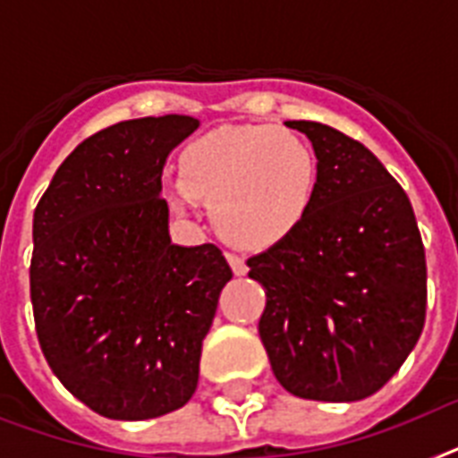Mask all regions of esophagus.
I'll list each match as a JSON object with an SVG mask.
<instances>
[{
    "mask_svg": "<svg viewBox=\"0 0 458 458\" xmlns=\"http://www.w3.org/2000/svg\"><path fill=\"white\" fill-rule=\"evenodd\" d=\"M226 259H229V264H232L233 274H236V276H245L248 267H245L243 257L236 255V252H226Z\"/></svg>",
    "mask_w": 458,
    "mask_h": 458,
    "instance_id": "esophagus-1",
    "label": "esophagus"
}]
</instances>
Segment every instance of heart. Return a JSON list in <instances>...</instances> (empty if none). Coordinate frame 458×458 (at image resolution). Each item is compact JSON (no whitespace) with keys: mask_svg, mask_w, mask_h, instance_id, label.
Here are the masks:
<instances>
[{"mask_svg":"<svg viewBox=\"0 0 458 458\" xmlns=\"http://www.w3.org/2000/svg\"><path fill=\"white\" fill-rule=\"evenodd\" d=\"M177 180L165 191L175 213H191L196 199H208L222 236L269 248L293 236L311 213L318 161L309 142L285 128L220 126L180 152Z\"/></svg>","mask_w":458,"mask_h":458,"instance_id":"1","label":"heart"}]
</instances>
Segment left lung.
Listing matches in <instances>:
<instances>
[{
    "instance_id": "obj_1",
    "label": "left lung",
    "mask_w": 458,
    "mask_h": 458,
    "mask_svg": "<svg viewBox=\"0 0 458 458\" xmlns=\"http://www.w3.org/2000/svg\"><path fill=\"white\" fill-rule=\"evenodd\" d=\"M311 140L318 191L293 236L250 257L276 379L297 398L353 403L379 391L426 320V252L405 189L358 140L285 121Z\"/></svg>"
}]
</instances>
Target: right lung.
Segmentation results:
<instances>
[{
  "instance_id": "right-lung-1",
  "label": "right lung",
  "mask_w": 458,
  "mask_h": 458,
  "mask_svg": "<svg viewBox=\"0 0 458 458\" xmlns=\"http://www.w3.org/2000/svg\"><path fill=\"white\" fill-rule=\"evenodd\" d=\"M191 116L119 121L60 164L34 208L30 297L48 368L86 407L140 421L187 405L232 269L173 245L161 173Z\"/></svg>"
}]
</instances>
